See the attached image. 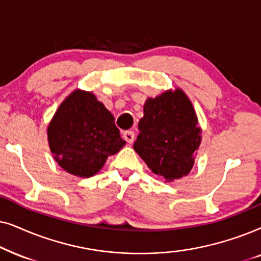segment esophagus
<instances>
[{"label":"esophagus","instance_id":"1","mask_svg":"<svg viewBox=\"0 0 261 261\" xmlns=\"http://www.w3.org/2000/svg\"><path fill=\"white\" fill-rule=\"evenodd\" d=\"M123 137H124V140L127 142V143H133V142L135 141V133L131 130H126L123 133Z\"/></svg>","mask_w":261,"mask_h":261}]
</instances>
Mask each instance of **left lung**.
Masks as SVG:
<instances>
[{"instance_id": "1", "label": "left lung", "mask_w": 261, "mask_h": 261, "mask_svg": "<svg viewBox=\"0 0 261 261\" xmlns=\"http://www.w3.org/2000/svg\"><path fill=\"white\" fill-rule=\"evenodd\" d=\"M143 111L135 150L152 173L166 181L189 174L201 140L190 99L179 88L167 90L154 99H147Z\"/></svg>"}]
</instances>
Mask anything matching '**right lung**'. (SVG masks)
Segmentation results:
<instances>
[{"label":"right lung","mask_w":261,"mask_h":261,"mask_svg":"<svg viewBox=\"0 0 261 261\" xmlns=\"http://www.w3.org/2000/svg\"><path fill=\"white\" fill-rule=\"evenodd\" d=\"M51 152L64 171L81 178L96 174L125 141L114 117L93 93L74 90L47 127Z\"/></svg>","instance_id":"obj_1"}]
</instances>
